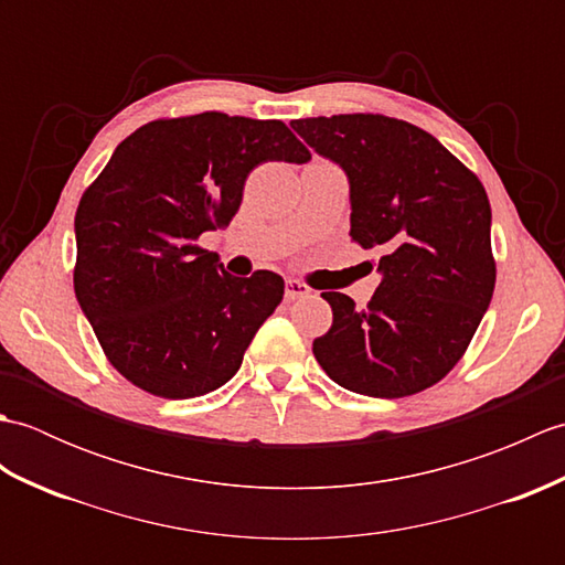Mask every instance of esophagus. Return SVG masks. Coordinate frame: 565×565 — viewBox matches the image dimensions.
Returning <instances> with one entry per match:
<instances>
[{
	"instance_id": "34e87169",
	"label": "esophagus",
	"mask_w": 565,
	"mask_h": 565,
	"mask_svg": "<svg viewBox=\"0 0 565 565\" xmlns=\"http://www.w3.org/2000/svg\"><path fill=\"white\" fill-rule=\"evenodd\" d=\"M308 294H310V289H308L306 284L296 281V279L286 281V301H296V298H303V296H308Z\"/></svg>"
}]
</instances>
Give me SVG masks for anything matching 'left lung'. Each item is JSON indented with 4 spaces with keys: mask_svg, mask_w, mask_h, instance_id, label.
I'll list each match as a JSON object with an SVG mask.
<instances>
[{
    "mask_svg": "<svg viewBox=\"0 0 565 565\" xmlns=\"http://www.w3.org/2000/svg\"><path fill=\"white\" fill-rule=\"evenodd\" d=\"M294 130L350 177L352 239L383 279L364 310L326 291L332 328L313 342L326 374L371 398L435 386L466 354L495 289L490 201L476 172L401 118H296Z\"/></svg>",
    "mask_w": 565,
    "mask_h": 565,
    "instance_id": "1",
    "label": "left lung"
}]
</instances>
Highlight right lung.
<instances>
[{"mask_svg": "<svg viewBox=\"0 0 565 565\" xmlns=\"http://www.w3.org/2000/svg\"><path fill=\"white\" fill-rule=\"evenodd\" d=\"M306 162L284 121L203 111L158 118L116 148L75 215V294L111 366L184 401L235 376L284 298L279 274L223 271L199 237L227 227L262 162Z\"/></svg>", "mask_w": 565, "mask_h": 565, "instance_id": "add662e5", "label": "right lung"}]
</instances>
